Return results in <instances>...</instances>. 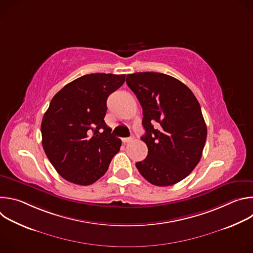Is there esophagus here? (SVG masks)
<instances>
[{"label": "esophagus", "instance_id": "obj_1", "mask_svg": "<svg viewBox=\"0 0 253 253\" xmlns=\"http://www.w3.org/2000/svg\"><path fill=\"white\" fill-rule=\"evenodd\" d=\"M133 140L132 137H127V138H122V142L123 143H128V142H131Z\"/></svg>", "mask_w": 253, "mask_h": 253}]
</instances>
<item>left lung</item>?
I'll list each match as a JSON object with an SVG mask.
<instances>
[{
    "label": "left lung",
    "mask_w": 253,
    "mask_h": 253,
    "mask_svg": "<svg viewBox=\"0 0 253 253\" xmlns=\"http://www.w3.org/2000/svg\"><path fill=\"white\" fill-rule=\"evenodd\" d=\"M128 87L143 109L148 155L136 167L148 182L169 186L181 181L202 156L207 128L200 105L182 82L162 73L128 74Z\"/></svg>",
    "instance_id": "obj_1"
}]
</instances>
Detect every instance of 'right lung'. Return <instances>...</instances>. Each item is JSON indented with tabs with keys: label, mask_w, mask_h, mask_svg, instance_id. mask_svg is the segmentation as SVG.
Masks as SVG:
<instances>
[{
	"label": "right lung",
	"mask_w": 253,
	"mask_h": 253,
	"mask_svg": "<svg viewBox=\"0 0 253 253\" xmlns=\"http://www.w3.org/2000/svg\"><path fill=\"white\" fill-rule=\"evenodd\" d=\"M125 82V75L88 74L64 86L44 114V151L67 181L90 185L101 178L119 152L121 140L104 121L106 101Z\"/></svg>",
	"instance_id": "obj_1"
}]
</instances>
